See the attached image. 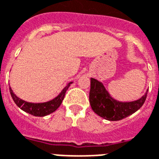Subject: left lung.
<instances>
[{
	"label": "left lung",
	"mask_w": 159,
	"mask_h": 159,
	"mask_svg": "<svg viewBox=\"0 0 159 159\" xmlns=\"http://www.w3.org/2000/svg\"><path fill=\"white\" fill-rule=\"evenodd\" d=\"M148 91L138 100L122 103L110 97L100 82L94 78H91L89 102L92 109L98 116L108 120L116 121L126 118L137 111L145 103Z\"/></svg>",
	"instance_id": "obj_1"
}]
</instances>
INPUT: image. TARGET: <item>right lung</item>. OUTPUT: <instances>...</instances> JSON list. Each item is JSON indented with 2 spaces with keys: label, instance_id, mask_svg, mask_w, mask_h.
Wrapping results in <instances>:
<instances>
[{
  "label": "right lung",
  "instance_id": "1",
  "mask_svg": "<svg viewBox=\"0 0 159 159\" xmlns=\"http://www.w3.org/2000/svg\"><path fill=\"white\" fill-rule=\"evenodd\" d=\"M70 83H68L67 86L66 88H64L61 93L57 97L55 98L52 100L48 101V102H45V103H34L26 102V101L21 99L19 98H17L16 95L14 94V93L12 92L11 88L9 89V90H10L11 96L12 98V99H13L15 103L19 107L20 109H23V111L29 113L32 116L41 117V116H48V115H50L51 113L55 112L56 109H58L60 105L61 104L62 100L64 99L66 92L68 89V88L70 87Z\"/></svg>",
  "mask_w": 159,
  "mask_h": 159
}]
</instances>
